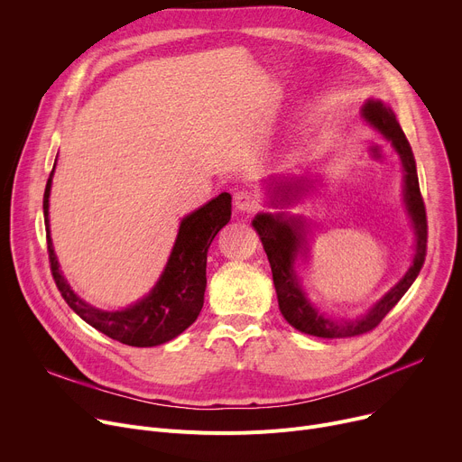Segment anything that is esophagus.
I'll return each instance as SVG.
<instances>
[{
	"mask_svg": "<svg viewBox=\"0 0 462 462\" xmlns=\"http://www.w3.org/2000/svg\"><path fill=\"white\" fill-rule=\"evenodd\" d=\"M234 206L239 211H254L258 208V197L249 189L237 191L234 195Z\"/></svg>",
	"mask_w": 462,
	"mask_h": 462,
	"instance_id": "esophagus-1",
	"label": "esophagus"
}]
</instances>
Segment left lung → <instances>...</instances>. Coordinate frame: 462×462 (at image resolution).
Returning a JSON list of instances; mask_svg holds the SVG:
<instances>
[{
	"label": "left lung",
	"mask_w": 462,
	"mask_h": 462,
	"mask_svg": "<svg viewBox=\"0 0 462 462\" xmlns=\"http://www.w3.org/2000/svg\"><path fill=\"white\" fill-rule=\"evenodd\" d=\"M362 115L367 125H372L377 132L383 134L386 141L392 143L395 152L399 153L405 171V204L411 215V221L416 232V253L412 258V265L405 273V276L399 281L375 306L364 314L358 319H330L323 312H319L316 306L306 299L299 276L295 273V262L299 256L306 254V230L304 223L297 217H288L284 213H258L253 226L260 234L262 245L265 249L273 282L276 290V297H279V309L284 316V319L295 327L297 330L318 336V337H351L360 336L374 330L384 316L393 309L407 290L416 281L420 274V269L423 267L425 254H427V215H425V204L420 193L418 183V172H416V162L412 156L411 144L395 120L393 111L383 104L381 100H367L362 107ZM273 189V202H290L293 197L297 199V193L304 189V180L300 186L299 181H276ZM282 200L279 201L278 199Z\"/></svg>",
	"instance_id": "8db88e82"
}]
</instances>
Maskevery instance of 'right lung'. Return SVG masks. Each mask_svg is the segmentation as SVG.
<instances>
[{
    "label": "right lung",
    "mask_w": 462,
    "mask_h": 462,
    "mask_svg": "<svg viewBox=\"0 0 462 462\" xmlns=\"http://www.w3.org/2000/svg\"><path fill=\"white\" fill-rule=\"evenodd\" d=\"M51 176L53 171L48 178L42 200L48 256L55 286L70 309L90 327L132 347L162 346L193 325L204 304L208 249L213 237L230 221L232 215L230 193H221L217 199L183 217L169 262L158 284L146 297L125 310L107 312L79 299L63 273L59 271L48 221Z\"/></svg>",
    "instance_id": "right-lung-1"
}]
</instances>
